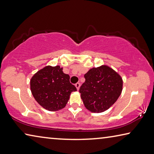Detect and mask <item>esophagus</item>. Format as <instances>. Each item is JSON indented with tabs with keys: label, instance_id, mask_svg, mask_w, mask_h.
Listing matches in <instances>:
<instances>
[{
	"label": "esophagus",
	"instance_id": "esophagus-1",
	"mask_svg": "<svg viewBox=\"0 0 154 154\" xmlns=\"http://www.w3.org/2000/svg\"><path fill=\"white\" fill-rule=\"evenodd\" d=\"M75 87L77 88V90H79V87H80V84H79V83H77V84H75Z\"/></svg>",
	"mask_w": 154,
	"mask_h": 154
}]
</instances>
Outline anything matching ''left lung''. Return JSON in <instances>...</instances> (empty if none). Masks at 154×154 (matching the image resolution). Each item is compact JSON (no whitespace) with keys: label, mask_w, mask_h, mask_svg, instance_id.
Instances as JSON below:
<instances>
[{"label":"left lung","mask_w":154,"mask_h":154,"mask_svg":"<svg viewBox=\"0 0 154 154\" xmlns=\"http://www.w3.org/2000/svg\"><path fill=\"white\" fill-rule=\"evenodd\" d=\"M86 81L79 89L86 109L99 113L107 110L121 95L123 80L107 66L92 68L84 75Z\"/></svg>","instance_id":"8db88e82"}]
</instances>
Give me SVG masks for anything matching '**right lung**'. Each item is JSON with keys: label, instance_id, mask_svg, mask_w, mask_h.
<instances>
[{"label": "right lung", "instance_id": "1", "mask_svg": "<svg viewBox=\"0 0 154 154\" xmlns=\"http://www.w3.org/2000/svg\"><path fill=\"white\" fill-rule=\"evenodd\" d=\"M31 90L36 101L49 111L64 108L70 93L77 88L70 82V76L60 66H46L35 73L30 81Z\"/></svg>", "mask_w": 154, "mask_h": 154}]
</instances>
